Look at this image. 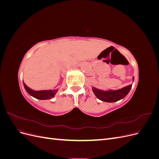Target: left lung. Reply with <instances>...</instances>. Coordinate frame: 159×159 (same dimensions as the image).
Instances as JSON below:
<instances>
[{
	"instance_id": "1",
	"label": "left lung",
	"mask_w": 159,
	"mask_h": 159,
	"mask_svg": "<svg viewBox=\"0 0 159 159\" xmlns=\"http://www.w3.org/2000/svg\"><path fill=\"white\" fill-rule=\"evenodd\" d=\"M133 83L134 81V77L133 78ZM132 88V84L129 85L126 87H124L117 90H108L103 91L98 89L95 88H92L93 92L95 95L99 99L103 101V102L113 103L116 102L117 101L124 98L129 93Z\"/></svg>"
}]
</instances>
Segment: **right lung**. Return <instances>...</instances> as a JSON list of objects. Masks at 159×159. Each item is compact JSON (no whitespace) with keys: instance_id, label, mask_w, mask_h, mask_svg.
Returning a JSON list of instances; mask_svg holds the SVG:
<instances>
[{"instance_id":"right-lung-1","label":"right lung","mask_w":159,"mask_h":159,"mask_svg":"<svg viewBox=\"0 0 159 159\" xmlns=\"http://www.w3.org/2000/svg\"><path fill=\"white\" fill-rule=\"evenodd\" d=\"M24 86L27 93L38 99L45 100V99H50L52 98H54L57 91H58V89H49V90H41V91H35L28 88V86L23 82Z\"/></svg>"}]
</instances>
